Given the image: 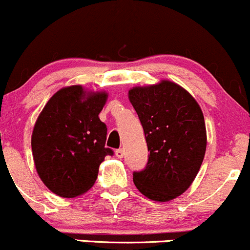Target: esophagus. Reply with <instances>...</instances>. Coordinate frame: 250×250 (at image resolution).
Wrapping results in <instances>:
<instances>
[{"label":"esophagus","instance_id":"obj_1","mask_svg":"<svg viewBox=\"0 0 250 250\" xmlns=\"http://www.w3.org/2000/svg\"><path fill=\"white\" fill-rule=\"evenodd\" d=\"M115 154H116V157L117 158H123V156H125V151H123L122 148H120V149H116V151H115Z\"/></svg>","mask_w":250,"mask_h":250}]
</instances>
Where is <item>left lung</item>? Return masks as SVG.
I'll use <instances>...</instances> for the list:
<instances>
[{"label":"left lung","mask_w":250,"mask_h":250,"mask_svg":"<svg viewBox=\"0 0 250 250\" xmlns=\"http://www.w3.org/2000/svg\"><path fill=\"white\" fill-rule=\"evenodd\" d=\"M128 98L149 151L145 169L133 173L134 185L151 200H172L190 187L206 152L200 105L188 91L169 80L130 88Z\"/></svg>","instance_id":"8db88e82"}]
</instances>
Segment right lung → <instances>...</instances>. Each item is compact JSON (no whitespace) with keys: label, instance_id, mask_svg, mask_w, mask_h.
Returning <instances> with one entry per match:
<instances>
[{"label":"right lung","instance_id":"1","mask_svg":"<svg viewBox=\"0 0 250 250\" xmlns=\"http://www.w3.org/2000/svg\"><path fill=\"white\" fill-rule=\"evenodd\" d=\"M106 99V92L68 86L49 99L37 118L31 139L36 170L56 195L86 193L105 156L114 154L105 147L106 125L98 116Z\"/></svg>","mask_w":250,"mask_h":250}]
</instances>
